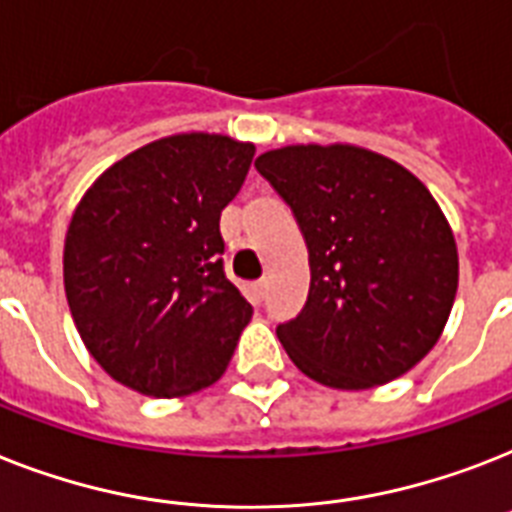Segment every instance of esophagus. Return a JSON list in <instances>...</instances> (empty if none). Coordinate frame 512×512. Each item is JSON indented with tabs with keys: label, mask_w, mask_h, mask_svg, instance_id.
<instances>
[{
	"label": "esophagus",
	"mask_w": 512,
	"mask_h": 512,
	"mask_svg": "<svg viewBox=\"0 0 512 512\" xmlns=\"http://www.w3.org/2000/svg\"><path fill=\"white\" fill-rule=\"evenodd\" d=\"M252 292H255L257 299H263L265 292H268V278H260L257 284H252Z\"/></svg>",
	"instance_id": "obj_1"
}]
</instances>
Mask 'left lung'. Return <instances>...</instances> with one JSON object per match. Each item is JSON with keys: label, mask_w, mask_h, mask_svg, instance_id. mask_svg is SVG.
<instances>
[{"label": "left lung", "mask_w": 512, "mask_h": 512, "mask_svg": "<svg viewBox=\"0 0 512 512\" xmlns=\"http://www.w3.org/2000/svg\"><path fill=\"white\" fill-rule=\"evenodd\" d=\"M310 252L302 313L276 328L299 371L331 389L400 378L439 342L458 292V244L431 191L355 144H292L255 160Z\"/></svg>", "instance_id": "1"}]
</instances>
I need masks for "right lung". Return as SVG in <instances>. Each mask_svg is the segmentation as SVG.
<instances>
[{
  "mask_svg": "<svg viewBox=\"0 0 512 512\" xmlns=\"http://www.w3.org/2000/svg\"><path fill=\"white\" fill-rule=\"evenodd\" d=\"M255 144L176 134L89 186L70 218L62 276L86 350L118 384L184 397L226 373L252 305L223 273L220 213Z\"/></svg>",
  "mask_w": 512,
  "mask_h": 512,
  "instance_id": "1",
  "label": "right lung"
}]
</instances>
